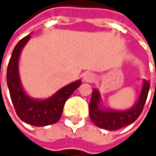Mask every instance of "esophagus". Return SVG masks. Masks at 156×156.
Returning <instances> with one entry per match:
<instances>
[{"label":"esophagus","instance_id":"1","mask_svg":"<svg viewBox=\"0 0 156 156\" xmlns=\"http://www.w3.org/2000/svg\"><path fill=\"white\" fill-rule=\"evenodd\" d=\"M83 80L85 82H90H90H93L95 80V75L92 74V73H87L83 76Z\"/></svg>","mask_w":156,"mask_h":156}]
</instances>
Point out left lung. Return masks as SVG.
<instances>
[{
    "label": "left lung",
    "mask_w": 156,
    "mask_h": 156,
    "mask_svg": "<svg viewBox=\"0 0 156 156\" xmlns=\"http://www.w3.org/2000/svg\"><path fill=\"white\" fill-rule=\"evenodd\" d=\"M150 82L143 80L138 101L132 107L124 111H117L103 107L100 93L97 89H94L89 106L90 117L91 121L98 128L107 130H116L133 123L142 112L148 96Z\"/></svg>",
    "instance_id": "obj_1"
}]
</instances>
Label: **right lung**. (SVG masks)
Instances as JSON below:
<instances>
[{
	"instance_id": "right-lung-1",
	"label": "right lung",
	"mask_w": 156,
	"mask_h": 156,
	"mask_svg": "<svg viewBox=\"0 0 156 156\" xmlns=\"http://www.w3.org/2000/svg\"><path fill=\"white\" fill-rule=\"evenodd\" d=\"M30 39V35L23 38L15 47L7 67V85L11 100L19 118L25 123L43 127L56 123L60 119L64 105L70 95L77 89L81 80L74 81L47 99L39 100L28 96L23 89L19 76V57L25 45Z\"/></svg>"
}]
</instances>
